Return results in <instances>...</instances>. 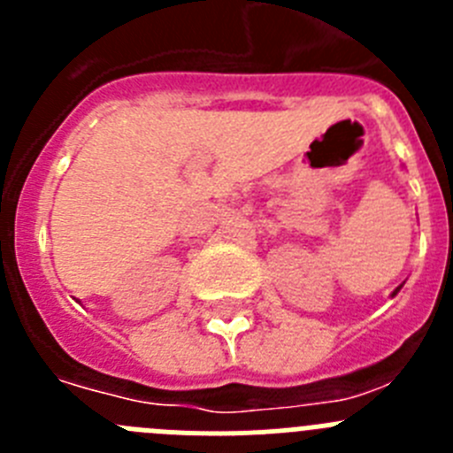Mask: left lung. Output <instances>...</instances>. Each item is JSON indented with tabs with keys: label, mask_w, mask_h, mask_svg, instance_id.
Segmentation results:
<instances>
[{
	"label": "left lung",
	"mask_w": 453,
	"mask_h": 453,
	"mask_svg": "<svg viewBox=\"0 0 453 453\" xmlns=\"http://www.w3.org/2000/svg\"><path fill=\"white\" fill-rule=\"evenodd\" d=\"M397 290H399V288H397ZM397 290H395V292H392V295H397Z\"/></svg>",
	"instance_id": "8db88e82"
}]
</instances>
